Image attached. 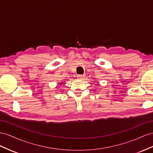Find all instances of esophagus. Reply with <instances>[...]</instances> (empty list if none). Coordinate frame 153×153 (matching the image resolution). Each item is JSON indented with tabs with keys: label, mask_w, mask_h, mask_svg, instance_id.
<instances>
[{
	"label": "esophagus",
	"mask_w": 153,
	"mask_h": 153,
	"mask_svg": "<svg viewBox=\"0 0 153 153\" xmlns=\"http://www.w3.org/2000/svg\"><path fill=\"white\" fill-rule=\"evenodd\" d=\"M85 77V75H79L77 77H78V79H83Z\"/></svg>",
	"instance_id": "obj_1"
}]
</instances>
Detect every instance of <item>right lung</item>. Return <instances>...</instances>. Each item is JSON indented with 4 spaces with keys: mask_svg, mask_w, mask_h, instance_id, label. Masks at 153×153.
Returning a JSON list of instances; mask_svg holds the SVG:
<instances>
[{
    "mask_svg": "<svg viewBox=\"0 0 153 153\" xmlns=\"http://www.w3.org/2000/svg\"><path fill=\"white\" fill-rule=\"evenodd\" d=\"M63 82H60L59 83V85H63Z\"/></svg>",
    "mask_w": 153,
    "mask_h": 153,
    "instance_id": "1",
    "label": "right lung"
}]
</instances>
